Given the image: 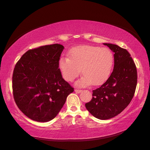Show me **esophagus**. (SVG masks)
I'll return each mask as SVG.
<instances>
[{"label":"esophagus","instance_id":"esophagus-1","mask_svg":"<svg viewBox=\"0 0 150 150\" xmlns=\"http://www.w3.org/2000/svg\"><path fill=\"white\" fill-rule=\"evenodd\" d=\"M74 91H75L76 93H81V91H82V90H81V89H76L74 90Z\"/></svg>","mask_w":150,"mask_h":150}]
</instances>
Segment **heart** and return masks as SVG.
Wrapping results in <instances>:
<instances>
[{
	"label": "heart",
	"instance_id": "b5f03b06",
	"mask_svg": "<svg viewBox=\"0 0 150 150\" xmlns=\"http://www.w3.org/2000/svg\"><path fill=\"white\" fill-rule=\"evenodd\" d=\"M114 64V55L111 50L98 46H77L70 50L69 58L62 57L59 67L64 79L73 81L82 70L84 76L76 81V85L85 87L92 83L100 85L108 79Z\"/></svg>",
	"mask_w": 150,
	"mask_h": 150
}]
</instances>
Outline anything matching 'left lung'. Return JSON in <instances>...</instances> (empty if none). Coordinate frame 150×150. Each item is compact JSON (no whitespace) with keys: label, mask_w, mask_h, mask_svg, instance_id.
Instances as JSON below:
<instances>
[{"label":"left lung","mask_w":150,"mask_h":150,"mask_svg":"<svg viewBox=\"0 0 150 150\" xmlns=\"http://www.w3.org/2000/svg\"><path fill=\"white\" fill-rule=\"evenodd\" d=\"M114 52V69L107 81L93 91V98L85 104L98 119L106 120L119 115L128 106L137 84V70L130 54L116 44L104 43Z\"/></svg>","instance_id":"left-lung-1"}]
</instances>
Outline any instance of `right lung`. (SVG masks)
Returning <instances> with one entry per match:
<instances>
[{
	"mask_svg": "<svg viewBox=\"0 0 150 150\" xmlns=\"http://www.w3.org/2000/svg\"><path fill=\"white\" fill-rule=\"evenodd\" d=\"M64 46L54 44L30 49L17 61L12 91L19 110L38 122L53 120L74 88L62 78L59 61Z\"/></svg>",
	"mask_w": 150,
	"mask_h": 150,
	"instance_id": "obj_1",
	"label": "right lung"
}]
</instances>
